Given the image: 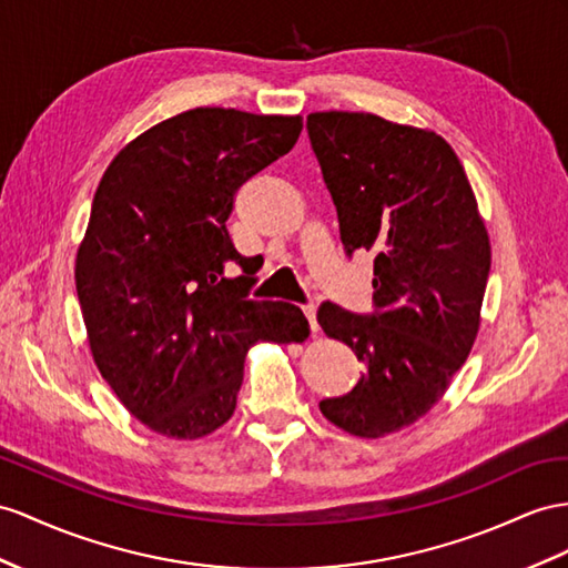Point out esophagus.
<instances>
[{"mask_svg": "<svg viewBox=\"0 0 568 568\" xmlns=\"http://www.w3.org/2000/svg\"><path fill=\"white\" fill-rule=\"evenodd\" d=\"M302 312H304V316H307V322H310L312 333H316V331H318V324H316V310L312 307V304H304Z\"/></svg>", "mask_w": 568, "mask_h": 568, "instance_id": "34e87169", "label": "esophagus"}]
</instances>
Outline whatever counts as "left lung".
Masks as SVG:
<instances>
[{
    "label": "left lung",
    "instance_id": "left-lung-1",
    "mask_svg": "<svg viewBox=\"0 0 568 568\" xmlns=\"http://www.w3.org/2000/svg\"><path fill=\"white\" fill-rule=\"evenodd\" d=\"M307 132L347 256L374 254V312L322 302L318 326L365 365L351 394L318 403L333 425L379 439L444 396L479 328L489 237L454 149L369 112H312Z\"/></svg>",
    "mask_w": 568,
    "mask_h": 568
}]
</instances>
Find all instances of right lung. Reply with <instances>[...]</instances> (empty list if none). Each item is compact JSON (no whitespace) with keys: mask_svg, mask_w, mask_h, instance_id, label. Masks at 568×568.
<instances>
[{"mask_svg":"<svg viewBox=\"0 0 568 568\" xmlns=\"http://www.w3.org/2000/svg\"><path fill=\"white\" fill-rule=\"evenodd\" d=\"M300 132L302 118L186 110L122 149L98 184L77 254L83 324L103 379L158 434L215 432L235 413L246 351L310 336L295 304L250 300L256 268L225 227L237 189Z\"/></svg>","mask_w":568,"mask_h":568,"instance_id":"add662e5","label":"right lung"}]
</instances>
